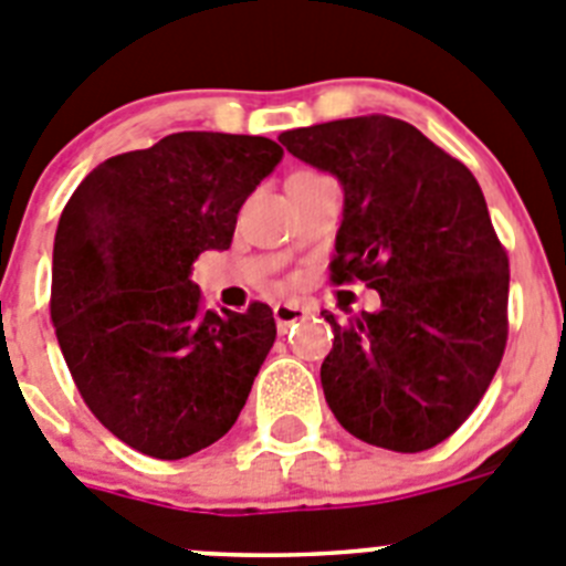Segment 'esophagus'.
<instances>
[{"label": "esophagus", "mask_w": 566, "mask_h": 566, "mask_svg": "<svg viewBox=\"0 0 566 566\" xmlns=\"http://www.w3.org/2000/svg\"><path fill=\"white\" fill-rule=\"evenodd\" d=\"M310 315V307H304L302 302H279L273 304V318H276L279 333H287L290 324L295 321H304Z\"/></svg>", "instance_id": "1"}]
</instances>
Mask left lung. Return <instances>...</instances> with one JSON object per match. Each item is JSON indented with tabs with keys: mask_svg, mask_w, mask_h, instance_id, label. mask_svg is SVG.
Instances as JSON below:
<instances>
[{
	"mask_svg": "<svg viewBox=\"0 0 566 566\" xmlns=\"http://www.w3.org/2000/svg\"><path fill=\"white\" fill-rule=\"evenodd\" d=\"M344 186L329 282L378 290V313L338 321L321 386L358 440L415 454L480 406L507 344V251L465 163L389 115L279 137Z\"/></svg>",
	"mask_w": 566,
	"mask_h": 566,
	"instance_id": "left-lung-1",
	"label": "left lung"
}]
</instances>
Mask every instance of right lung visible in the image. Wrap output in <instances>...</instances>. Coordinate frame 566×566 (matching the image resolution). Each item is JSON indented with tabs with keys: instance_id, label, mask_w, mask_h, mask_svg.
Returning <instances> with one entry per match:
<instances>
[{
	"instance_id": "right-lung-1",
	"label": "right lung",
	"mask_w": 566,
	"mask_h": 566,
	"mask_svg": "<svg viewBox=\"0 0 566 566\" xmlns=\"http://www.w3.org/2000/svg\"><path fill=\"white\" fill-rule=\"evenodd\" d=\"M282 155L271 137L177 132L101 163L61 211L55 338L90 411L140 454L182 460L226 437L271 353L268 304L206 310L188 276L231 248Z\"/></svg>"
}]
</instances>
